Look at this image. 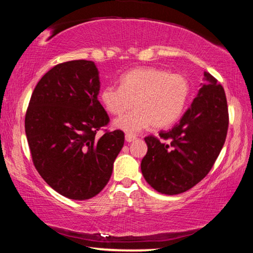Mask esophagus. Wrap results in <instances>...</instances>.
<instances>
[{
    "label": "esophagus",
    "instance_id": "1",
    "mask_svg": "<svg viewBox=\"0 0 253 253\" xmlns=\"http://www.w3.org/2000/svg\"><path fill=\"white\" fill-rule=\"evenodd\" d=\"M125 139H126L127 143H131V142H134V140L136 139V136L135 135H131V134H126Z\"/></svg>",
    "mask_w": 253,
    "mask_h": 253
}]
</instances>
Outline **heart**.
Returning a JSON list of instances; mask_svg holds the SVG:
<instances>
[{"label":"heart","instance_id":"heart-1","mask_svg":"<svg viewBox=\"0 0 253 253\" xmlns=\"http://www.w3.org/2000/svg\"><path fill=\"white\" fill-rule=\"evenodd\" d=\"M190 96V84L181 74L152 67L135 68L119 78V87L106 85L100 101L107 111L121 116L114 127L128 132L143 130L148 126L165 128L181 117Z\"/></svg>","mask_w":253,"mask_h":253}]
</instances>
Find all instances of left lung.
<instances>
[{
    "label": "left lung",
    "mask_w": 253,
    "mask_h": 253,
    "mask_svg": "<svg viewBox=\"0 0 253 253\" xmlns=\"http://www.w3.org/2000/svg\"><path fill=\"white\" fill-rule=\"evenodd\" d=\"M179 123L160 137L147 136L140 169L162 194L186 192L207 176L223 147L229 126L224 89L209 72Z\"/></svg>",
    "instance_id": "1"
}]
</instances>
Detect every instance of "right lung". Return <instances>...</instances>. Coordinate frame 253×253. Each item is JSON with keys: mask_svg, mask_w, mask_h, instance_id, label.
Segmentation results:
<instances>
[{"mask_svg": "<svg viewBox=\"0 0 253 253\" xmlns=\"http://www.w3.org/2000/svg\"><path fill=\"white\" fill-rule=\"evenodd\" d=\"M99 90L95 62L60 63L38 83L25 114L34 166L54 191L71 200L99 193L125 142L122 130L96 135L109 123Z\"/></svg>", "mask_w": 253, "mask_h": 253, "instance_id": "right-lung-1", "label": "right lung"}]
</instances>
